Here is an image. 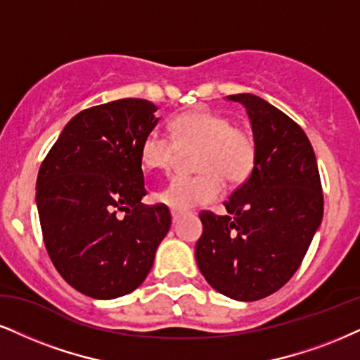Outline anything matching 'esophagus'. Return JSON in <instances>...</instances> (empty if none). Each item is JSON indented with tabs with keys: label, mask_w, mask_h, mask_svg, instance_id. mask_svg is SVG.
Segmentation results:
<instances>
[{
	"label": "esophagus",
	"mask_w": 360,
	"mask_h": 360,
	"mask_svg": "<svg viewBox=\"0 0 360 360\" xmlns=\"http://www.w3.org/2000/svg\"><path fill=\"white\" fill-rule=\"evenodd\" d=\"M179 220H180V214H176V212H172V221H173V225L179 224Z\"/></svg>",
	"instance_id": "34e87169"
}]
</instances>
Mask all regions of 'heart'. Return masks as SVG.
Returning a JSON list of instances; mask_svg holds the SVG:
<instances>
[{
    "label": "heart",
    "mask_w": 360,
    "mask_h": 360,
    "mask_svg": "<svg viewBox=\"0 0 360 360\" xmlns=\"http://www.w3.org/2000/svg\"><path fill=\"white\" fill-rule=\"evenodd\" d=\"M172 139L157 130L146 133L140 158L150 170H173L181 155L192 153L195 176H176L158 193V200L173 212L192 210L217 200L224 180L240 185L254 172L255 139L247 128L233 125L227 115L208 108L181 113L172 122Z\"/></svg>",
    "instance_id": "obj_1"
}]
</instances>
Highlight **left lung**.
Returning a JSON list of instances; mask_svg holds the SVG:
<instances>
[{
  "label": "left lung",
  "mask_w": 360,
  "mask_h": 360,
  "mask_svg": "<svg viewBox=\"0 0 360 360\" xmlns=\"http://www.w3.org/2000/svg\"><path fill=\"white\" fill-rule=\"evenodd\" d=\"M254 172L227 202V215L200 212L195 259L205 281L230 299H264L290 281L322 221L323 195L312 145L290 117L250 93Z\"/></svg>",
  "instance_id": "8db88e82"
}]
</instances>
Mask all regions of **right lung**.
Segmentation results:
<instances>
[{
  "instance_id": "right-lung-1",
  "label": "right lung",
  "mask_w": 360,
  "mask_h": 360,
  "mask_svg": "<svg viewBox=\"0 0 360 360\" xmlns=\"http://www.w3.org/2000/svg\"><path fill=\"white\" fill-rule=\"evenodd\" d=\"M157 110L141 98L83 110L39 167L44 247L61 277L93 299L135 290L170 230L167 205L141 203L146 188L140 145L158 123Z\"/></svg>"
}]
</instances>
